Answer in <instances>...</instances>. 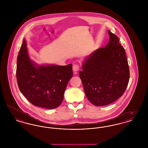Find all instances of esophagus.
Returning a JSON list of instances; mask_svg holds the SVG:
<instances>
[{"label": "esophagus", "mask_w": 148, "mask_h": 148, "mask_svg": "<svg viewBox=\"0 0 148 148\" xmlns=\"http://www.w3.org/2000/svg\"><path fill=\"white\" fill-rule=\"evenodd\" d=\"M73 70L74 71H77L79 70V65L78 64H74L73 66Z\"/></svg>", "instance_id": "esophagus-1"}]
</instances>
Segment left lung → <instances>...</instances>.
Listing matches in <instances>:
<instances>
[{
	"label": "left lung",
	"mask_w": 148,
	"mask_h": 148,
	"mask_svg": "<svg viewBox=\"0 0 148 148\" xmlns=\"http://www.w3.org/2000/svg\"><path fill=\"white\" fill-rule=\"evenodd\" d=\"M108 33L109 42L88 56L79 74L87 98L98 106L110 104L121 97L130 77L124 48L116 35L109 30Z\"/></svg>",
	"instance_id": "8db88e82"
}]
</instances>
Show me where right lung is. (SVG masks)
I'll return each instance as SVG.
<instances>
[{
	"label": "right lung",
	"mask_w": 148,
	"mask_h": 148,
	"mask_svg": "<svg viewBox=\"0 0 148 148\" xmlns=\"http://www.w3.org/2000/svg\"><path fill=\"white\" fill-rule=\"evenodd\" d=\"M16 79L19 90L34 106L54 109L61 104L73 77L72 64L36 65L30 60L23 40L17 57Z\"/></svg>",
	"instance_id": "right-lung-1"
}]
</instances>
